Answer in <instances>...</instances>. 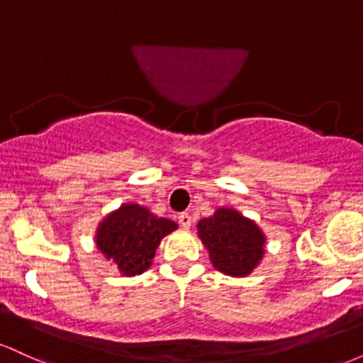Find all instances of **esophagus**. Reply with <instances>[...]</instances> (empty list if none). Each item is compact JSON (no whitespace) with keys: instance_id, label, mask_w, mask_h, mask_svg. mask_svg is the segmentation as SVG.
Instances as JSON below:
<instances>
[{"instance_id":"obj_1","label":"esophagus","mask_w":363,"mask_h":363,"mask_svg":"<svg viewBox=\"0 0 363 363\" xmlns=\"http://www.w3.org/2000/svg\"><path fill=\"white\" fill-rule=\"evenodd\" d=\"M179 223H181L184 228H189L191 223H193V220H191V215L189 213L179 215Z\"/></svg>"}]
</instances>
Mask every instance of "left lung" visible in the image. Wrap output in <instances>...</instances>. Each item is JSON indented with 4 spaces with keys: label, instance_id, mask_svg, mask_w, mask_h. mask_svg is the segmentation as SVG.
<instances>
[{
    "label": "left lung",
    "instance_id": "left-lung-1",
    "mask_svg": "<svg viewBox=\"0 0 363 363\" xmlns=\"http://www.w3.org/2000/svg\"><path fill=\"white\" fill-rule=\"evenodd\" d=\"M198 235L215 268L230 277H247L264 254L259 227L230 208H220L210 218L199 220Z\"/></svg>",
    "mask_w": 363,
    "mask_h": 363
}]
</instances>
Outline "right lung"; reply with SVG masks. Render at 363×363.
Wrapping results in <instances>:
<instances>
[{
    "label": "right lung",
    "mask_w": 363,
    "mask_h": 363,
    "mask_svg": "<svg viewBox=\"0 0 363 363\" xmlns=\"http://www.w3.org/2000/svg\"><path fill=\"white\" fill-rule=\"evenodd\" d=\"M177 223L150 213L147 208L123 205L104 218L97 228V247L118 264L121 274L135 277L147 272L155 249Z\"/></svg>",
    "instance_id": "1"
}]
</instances>
